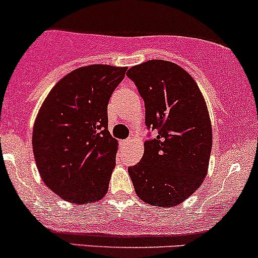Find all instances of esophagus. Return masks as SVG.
Here are the masks:
<instances>
[{
	"label": "esophagus",
	"instance_id": "esophagus-1",
	"mask_svg": "<svg viewBox=\"0 0 258 258\" xmlns=\"http://www.w3.org/2000/svg\"><path fill=\"white\" fill-rule=\"evenodd\" d=\"M131 142H132L131 140H124V141H122V142H121V144H122V146H127V144H130Z\"/></svg>",
	"mask_w": 258,
	"mask_h": 258
}]
</instances>
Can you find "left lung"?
Segmentation results:
<instances>
[{
    "label": "left lung",
    "mask_w": 258,
    "mask_h": 258,
    "mask_svg": "<svg viewBox=\"0 0 258 258\" xmlns=\"http://www.w3.org/2000/svg\"><path fill=\"white\" fill-rule=\"evenodd\" d=\"M146 105L142 160L128 168L136 194L152 206L174 207L202 185L212 152V123L202 92L179 64L149 60L127 72Z\"/></svg>",
    "instance_id": "left-lung-1"
}]
</instances>
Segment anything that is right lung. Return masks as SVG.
<instances>
[{"label": "right lung", "mask_w": 258, "mask_h": 258, "mask_svg": "<svg viewBox=\"0 0 258 258\" xmlns=\"http://www.w3.org/2000/svg\"><path fill=\"white\" fill-rule=\"evenodd\" d=\"M127 67L73 70L50 90L33 127V152L42 181L77 205L106 195L118 143L107 130V104Z\"/></svg>", "instance_id": "add662e5"}]
</instances>
